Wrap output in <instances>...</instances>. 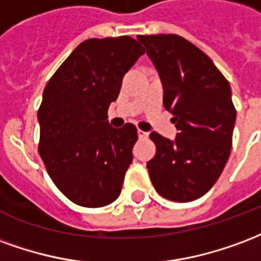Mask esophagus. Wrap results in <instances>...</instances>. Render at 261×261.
Instances as JSON below:
<instances>
[{"label": "esophagus", "instance_id": "obj_1", "mask_svg": "<svg viewBox=\"0 0 261 261\" xmlns=\"http://www.w3.org/2000/svg\"><path fill=\"white\" fill-rule=\"evenodd\" d=\"M138 136L139 139H144V138H147V133L143 132V130H140V129H138Z\"/></svg>", "mask_w": 261, "mask_h": 261}]
</instances>
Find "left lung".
<instances>
[{"mask_svg":"<svg viewBox=\"0 0 261 261\" xmlns=\"http://www.w3.org/2000/svg\"><path fill=\"white\" fill-rule=\"evenodd\" d=\"M163 85V104L174 114V140L153 132L155 155L147 163L160 195L192 201L206 195L229 159L237 111L228 81L214 62L176 34L139 36Z\"/></svg>","mask_w":261,"mask_h":261,"instance_id":"obj_1","label":"left lung"}]
</instances>
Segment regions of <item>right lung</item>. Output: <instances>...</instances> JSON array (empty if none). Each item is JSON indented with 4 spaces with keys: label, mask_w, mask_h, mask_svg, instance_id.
I'll return each instance as SVG.
<instances>
[{
    "label": "right lung",
    "mask_w": 261,
    "mask_h": 261,
    "mask_svg": "<svg viewBox=\"0 0 261 261\" xmlns=\"http://www.w3.org/2000/svg\"><path fill=\"white\" fill-rule=\"evenodd\" d=\"M143 54L129 36L89 39L43 91L39 153L55 186L75 204L107 206L121 193L138 130L132 123L112 128L107 111L125 73Z\"/></svg>",
    "instance_id": "1"
}]
</instances>
